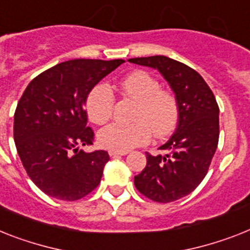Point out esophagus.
Returning <instances> with one entry per match:
<instances>
[{"label":"esophagus","mask_w":250,"mask_h":250,"mask_svg":"<svg viewBox=\"0 0 250 250\" xmlns=\"http://www.w3.org/2000/svg\"><path fill=\"white\" fill-rule=\"evenodd\" d=\"M111 157H117V156H126L127 152H119V150H110L108 152Z\"/></svg>","instance_id":"34e87169"}]
</instances>
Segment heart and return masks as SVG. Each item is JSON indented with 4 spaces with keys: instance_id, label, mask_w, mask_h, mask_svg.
I'll return each mask as SVG.
<instances>
[{
    "instance_id": "heart-1",
    "label": "heart",
    "mask_w": 250,
    "mask_h": 250,
    "mask_svg": "<svg viewBox=\"0 0 250 250\" xmlns=\"http://www.w3.org/2000/svg\"><path fill=\"white\" fill-rule=\"evenodd\" d=\"M121 92L138 103L133 124L112 123L98 133L104 148L127 152L149 142L152 131L164 137L174 129L179 119V106L172 93L161 89L160 83L146 71L137 70L120 80ZM115 96L107 84H97L86 97V112L96 124H104L112 116Z\"/></svg>"
}]
</instances>
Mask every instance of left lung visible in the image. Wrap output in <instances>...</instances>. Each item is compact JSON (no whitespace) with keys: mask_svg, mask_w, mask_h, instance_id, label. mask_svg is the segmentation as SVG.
I'll use <instances>...</instances> for the list:
<instances>
[{"mask_svg":"<svg viewBox=\"0 0 250 250\" xmlns=\"http://www.w3.org/2000/svg\"><path fill=\"white\" fill-rule=\"evenodd\" d=\"M129 62L157 70L179 106L175 133L160 149L166 154L147 156V166L134 177L138 190L160 203L190 194L207 175L220 135L217 102L209 86L189 66L166 56L130 59Z\"/></svg>","mask_w":250,"mask_h":250,"instance_id":"left-lung-1","label":"left lung"}]
</instances>
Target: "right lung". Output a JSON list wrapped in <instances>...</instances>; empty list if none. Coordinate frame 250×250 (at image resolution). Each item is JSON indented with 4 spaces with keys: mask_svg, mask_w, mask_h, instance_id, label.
Segmentation results:
<instances>
[{
    "mask_svg": "<svg viewBox=\"0 0 250 250\" xmlns=\"http://www.w3.org/2000/svg\"><path fill=\"white\" fill-rule=\"evenodd\" d=\"M124 60H69L29 83L16 106L14 140L26 174L49 197L78 201L101 183L110 156L84 152L94 133L86 123V97Z\"/></svg>",
    "mask_w": 250,
    "mask_h": 250,
    "instance_id": "right-lung-1",
    "label": "right lung"
}]
</instances>
